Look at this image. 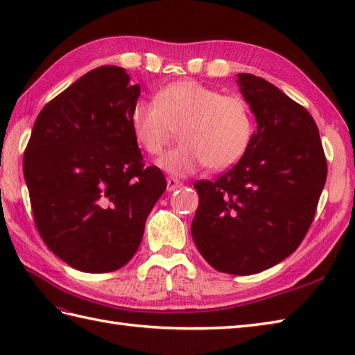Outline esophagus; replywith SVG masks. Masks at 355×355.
I'll use <instances>...</instances> for the list:
<instances>
[{
    "label": "esophagus",
    "mask_w": 355,
    "mask_h": 355,
    "mask_svg": "<svg viewBox=\"0 0 355 355\" xmlns=\"http://www.w3.org/2000/svg\"><path fill=\"white\" fill-rule=\"evenodd\" d=\"M183 186V182H180L178 178H173V177H168V192H172L178 189V187Z\"/></svg>",
    "instance_id": "obj_1"
}]
</instances>
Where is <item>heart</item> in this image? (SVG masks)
I'll return each instance as SVG.
<instances>
[{"label": "heart", "instance_id": "b5f03b06", "mask_svg": "<svg viewBox=\"0 0 355 355\" xmlns=\"http://www.w3.org/2000/svg\"><path fill=\"white\" fill-rule=\"evenodd\" d=\"M130 123L135 141L149 155H160L180 131L183 143L160 162L175 175L201 166L227 171L245 155L253 139L252 111L243 97L197 80L173 82L158 89L155 101H137Z\"/></svg>", "mask_w": 355, "mask_h": 355}]
</instances>
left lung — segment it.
Wrapping results in <instances>:
<instances>
[{
    "instance_id": "obj_1",
    "label": "left lung",
    "mask_w": 355,
    "mask_h": 355,
    "mask_svg": "<svg viewBox=\"0 0 355 355\" xmlns=\"http://www.w3.org/2000/svg\"><path fill=\"white\" fill-rule=\"evenodd\" d=\"M256 117L245 155L215 182L198 180L191 225L198 252L223 273L247 276L276 266L302 243L327 182L313 116L254 74H238Z\"/></svg>"
}]
</instances>
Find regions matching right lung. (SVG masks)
<instances>
[{"label":"right lung","instance_id":"right-lung-1","mask_svg":"<svg viewBox=\"0 0 355 355\" xmlns=\"http://www.w3.org/2000/svg\"><path fill=\"white\" fill-rule=\"evenodd\" d=\"M139 96L122 67H97L45 105L24 150L37 233L85 273H110L132 258L168 186L157 166L145 168L134 139Z\"/></svg>","mask_w":355,"mask_h":355}]
</instances>
